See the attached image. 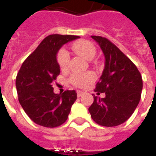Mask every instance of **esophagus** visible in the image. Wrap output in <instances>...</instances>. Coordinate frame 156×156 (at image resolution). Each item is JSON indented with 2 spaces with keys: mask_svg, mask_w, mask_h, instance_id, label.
Here are the masks:
<instances>
[{
  "mask_svg": "<svg viewBox=\"0 0 156 156\" xmlns=\"http://www.w3.org/2000/svg\"><path fill=\"white\" fill-rule=\"evenodd\" d=\"M83 94H84V92L82 91V90H78V91H77V95H78V97H81Z\"/></svg>",
  "mask_w": 156,
  "mask_h": 156,
  "instance_id": "1",
  "label": "esophagus"
}]
</instances>
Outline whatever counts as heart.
Returning a JSON list of instances; mask_svg holds the SVG:
<instances>
[{"label":"heart","instance_id":"heart-1","mask_svg":"<svg viewBox=\"0 0 156 156\" xmlns=\"http://www.w3.org/2000/svg\"><path fill=\"white\" fill-rule=\"evenodd\" d=\"M72 49L79 56L83 57L85 60L90 61L94 58L96 52V48L92 43L87 40H81L76 41L72 45ZM56 60L60 68L62 70H65L68 68L70 61V56L68 51L64 48L59 50L56 55ZM95 79V75L91 72L85 73H74L71 76L69 81L78 87H84L89 83Z\"/></svg>","mask_w":156,"mask_h":156}]
</instances>
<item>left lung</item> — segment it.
<instances>
[{
    "label": "left lung",
    "instance_id": "obj_1",
    "mask_svg": "<svg viewBox=\"0 0 156 156\" xmlns=\"http://www.w3.org/2000/svg\"><path fill=\"white\" fill-rule=\"evenodd\" d=\"M100 45L105 57L102 75L95 91L105 97L94 96L88 108L98 125L112 127L126 122L138 106L143 90V79L136 66L108 39L90 36Z\"/></svg>",
    "mask_w": 156,
    "mask_h": 156
}]
</instances>
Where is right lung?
I'll list each match as a JSON object with an SVG mask.
<instances>
[{
	"instance_id": "obj_1",
	"label": "right lung",
	"mask_w": 156,
	"mask_h": 156,
	"mask_svg": "<svg viewBox=\"0 0 156 156\" xmlns=\"http://www.w3.org/2000/svg\"><path fill=\"white\" fill-rule=\"evenodd\" d=\"M77 35H50L26 59L16 78L18 101L27 116L39 126L54 128L66 122L77 100L75 90L55 94L52 83L60 74L56 54Z\"/></svg>"
}]
</instances>
